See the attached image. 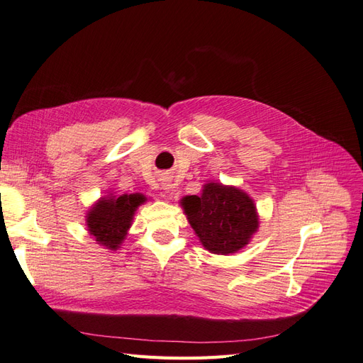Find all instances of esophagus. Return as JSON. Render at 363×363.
<instances>
[{
    "instance_id": "esophagus-1",
    "label": "esophagus",
    "mask_w": 363,
    "mask_h": 363,
    "mask_svg": "<svg viewBox=\"0 0 363 363\" xmlns=\"http://www.w3.org/2000/svg\"><path fill=\"white\" fill-rule=\"evenodd\" d=\"M162 189H163L164 192H169V191H172V184H171L168 180H163V182H162Z\"/></svg>"
}]
</instances>
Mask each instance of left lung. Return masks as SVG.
Listing matches in <instances>:
<instances>
[{"instance_id": "left-lung-1", "label": "left lung", "mask_w": 363, "mask_h": 363, "mask_svg": "<svg viewBox=\"0 0 363 363\" xmlns=\"http://www.w3.org/2000/svg\"><path fill=\"white\" fill-rule=\"evenodd\" d=\"M180 206L201 245L213 255L238 252L259 230L255 200L236 186L207 182L200 195L183 196Z\"/></svg>"}]
</instances>
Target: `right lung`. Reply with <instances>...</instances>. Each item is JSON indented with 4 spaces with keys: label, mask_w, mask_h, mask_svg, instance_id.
<instances>
[{
    "label": "right lung",
    "mask_w": 363,
    "mask_h": 363,
    "mask_svg": "<svg viewBox=\"0 0 363 363\" xmlns=\"http://www.w3.org/2000/svg\"><path fill=\"white\" fill-rule=\"evenodd\" d=\"M147 201L144 194H108L86 212L87 232L106 250L116 251L124 244L138 207Z\"/></svg>",
    "instance_id": "1"
}]
</instances>
